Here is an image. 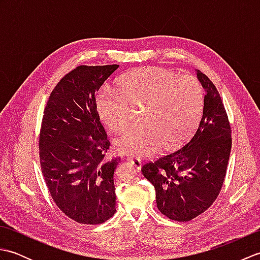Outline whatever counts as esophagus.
Instances as JSON below:
<instances>
[{
	"label": "esophagus",
	"instance_id": "34e87169",
	"mask_svg": "<svg viewBox=\"0 0 260 260\" xmlns=\"http://www.w3.org/2000/svg\"><path fill=\"white\" fill-rule=\"evenodd\" d=\"M128 161L134 165V167L137 169V170H141V168H142V161L140 158H136V157H129L128 158Z\"/></svg>",
	"mask_w": 260,
	"mask_h": 260
}]
</instances>
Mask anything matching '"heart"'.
Listing matches in <instances>:
<instances>
[{"instance_id": "b5f03b06", "label": "heart", "mask_w": 260, "mask_h": 260, "mask_svg": "<svg viewBox=\"0 0 260 260\" xmlns=\"http://www.w3.org/2000/svg\"><path fill=\"white\" fill-rule=\"evenodd\" d=\"M117 90H99L95 107L99 119L114 133L128 126L132 109L142 108L143 124L115 140L116 150L127 155H151L163 145L179 147L190 139L201 120L203 89L191 75L159 67L139 68L120 77Z\"/></svg>"}]
</instances>
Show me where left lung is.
Masks as SVG:
<instances>
[{"mask_svg": "<svg viewBox=\"0 0 260 260\" xmlns=\"http://www.w3.org/2000/svg\"><path fill=\"white\" fill-rule=\"evenodd\" d=\"M197 76L206 95L196 133L178 151L142 168L155 187L157 209L175 221H190L212 206L221 191L233 143L220 93L200 70Z\"/></svg>", "mask_w": 260, "mask_h": 260, "instance_id": "left-lung-1", "label": "left lung"}]
</instances>
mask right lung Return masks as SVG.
<instances>
[{"label":"right lung","instance_id":"obj_1","mask_svg":"<svg viewBox=\"0 0 260 260\" xmlns=\"http://www.w3.org/2000/svg\"><path fill=\"white\" fill-rule=\"evenodd\" d=\"M118 64L79 66L62 77L43 110L39 156L57 207L78 223L99 224L116 211L110 142L99 119L96 92Z\"/></svg>","mask_w":260,"mask_h":260}]
</instances>
